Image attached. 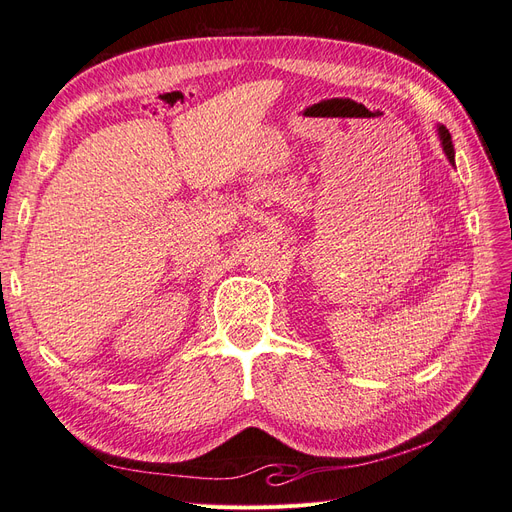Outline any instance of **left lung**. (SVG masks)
<instances>
[{
  "instance_id": "1",
  "label": "left lung",
  "mask_w": 512,
  "mask_h": 512,
  "mask_svg": "<svg viewBox=\"0 0 512 512\" xmlns=\"http://www.w3.org/2000/svg\"><path fill=\"white\" fill-rule=\"evenodd\" d=\"M438 138H440V145L446 153L448 162H451L455 166V147H453V138H451V132H448L442 123H438Z\"/></svg>"
}]
</instances>
